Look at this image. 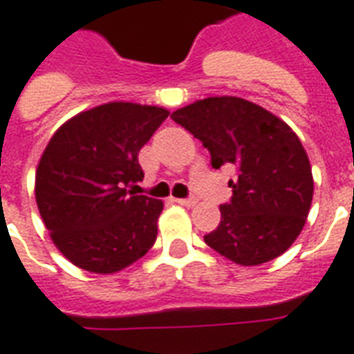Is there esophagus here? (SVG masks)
I'll list each match as a JSON object with an SVG mask.
<instances>
[{"label":"esophagus","instance_id":"1","mask_svg":"<svg viewBox=\"0 0 354 354\" xmlns=\"http://www.w3.org/2000/svg\"><path fill=\"white\" fill-rule=\"evenodd\" d=\"M176 202L180 204V206L193 207L196 204V198H195V196H189V198H176Z\"/></svg>","mask_w":354,"mask_h":354}]
</instances>
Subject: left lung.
I'll return each instance as SVG.
<instances>
[{
    "instance_id": "obj_1",
    "label": "left lung",
    "mask_w": 354,
    "mask_h": 354,
    "mask_svg": "<svg viewBox=\"0 0 354 354\" xmlns=\"http://www.w3.org/2000/svg\"><path fill=\"white\" fill-rule=\"evenodd\" d=\"M201 139L213 169L237 167L232 201L204 241L239 266H260L290 249L308 217L314 178L293 129L273 113L237 96L196 100L171 115Z\"/></svg>"
}]
</instances>
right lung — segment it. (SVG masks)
Wrapping results in <instances>:
<instances>
[{
  "label": "right lung",
  "instance_id": "right-lung-1",
  "mask_svg": "<svg viewBox=\"0 0 354 354\" xmlns=\"http://www.w3.org/2000/svg\"><path fill=\"white\" fill-rule=\"evenodd\" d=\"M169 117L158 105L109 102L53 133L37 167L35 198L51 241L80 269L111 274L147 254L163 202L135 195L141 150Z\"/></svg>",
  "mask_w": 354,
  "mask_h": 354
}]
</instances>
